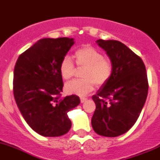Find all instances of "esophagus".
<instances>
[{
  "label": "esophagus",
  "instance_id": "obj_1",
  "mask_svg": "<svg viewBox=\"0 0 160 160\" xmlns=\"http://www.w3.org/2000/svg\"><path fill=\"white\" fill-rule=\"evenodd\" d=\"M86 100H87V98H86V97H81V98H80L81 103H84L85 101H86Z\"/></svg>",
  "mask_w": 160,
  "mask_h": 160
}]
</instances>
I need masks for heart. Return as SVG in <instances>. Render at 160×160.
Returning <instances> with one entry per match:
<instances>
[{
  "label": "heart",
  "instance_id": "heart-1",
  "mask_svg": "<svg viewBox=\"0 0 160 160\" xmlns=\"http://www.w3.org/2000/svg\"><path fill=\"white\" fill-rule=\"evenodd\" d=\"M76 64L79 68H85L82 74V80H73L65 86V90L69 94L85 96L97 86L105 84L112 74V62L104 58V55L92 46L79 48L74 53ZM60 73L65 80L71 78L74 74L75 68L69 56H65L60 63Z\"/></svg>",
  "mask_w": 160,
  "mask_h": 160
}]
</instances>
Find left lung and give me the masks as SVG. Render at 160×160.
Instances as JSON below:
<instances>
[{"instance_id": "obj_1", "label": "left lung", "mask_w": 160, "mask_h": 160, "mask_svg": "<svg viewBox=\"0 0 160 160\" xmlns=\"http://www.w3.org/2000/svg\"><path fill=\"white\" fill-rule=\"evenodd\" d=\"M112 62V74L92 97L96 110L91 123L99 135L109 138L128 131L138 120L148 91L145 66L141 57L118 41L96 42Z\"/></svg>"}]
</instances>
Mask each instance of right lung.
<instances>
[{
	"instance_id": "obj_1",
	"label": "right lung",
	"mask_w": 160,
	"mask_h": 160,
	"mask_svg": "<svg viewBox=\"0 0 160 160\" xmlns=\"http://www.w3.org/2000/svg\"><path fill=\"white\" fill-rule=\"evenodd\" d=\"M74 44L69 38H43L20 55L13 77L16 104L27 124L44 137H60L71 127L68 112L80 104L76 95L60 97L62 59Z\"/></svg>"
}]
</instances>
